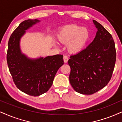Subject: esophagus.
<instances>
[{"label": "esophagus", "mask_w": 122, "mask_h": 122, "mask_svg": "<svg viewBox=\"0 0 122 122\" xmlns=\"http://www.w3.org/2000/svg\"><path fill=\"white\" fill-rule=\"evenodd\" d=\"M63 60H64V63H67L68 61V58L67 55H64L63 56Z\"/></svg>", "instance_id": "34e87169"}]
</instances>
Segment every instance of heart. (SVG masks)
I'll use <instances>...</instances> for the list:
<instances>
[{"label": "heart", "mask_w": 122, "mask_h": 122, "mask_svg": "<svg viewBox=\"0 0 122 122\" xmlns=\"http://www.w3.org/2000/svg\"><path fill=\"white\" fill-rule=\"evenodd\" d=\"M90 37V33L86 28L77 25H69L63 28L58 34V39L62 43L68 44V50L78 52L84 49Z\"/></svg>", "instance_id": "heart-1"}]
</instances>
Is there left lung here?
Here are the masks:
<instances>
[{"label":"left lung","mask_w":122,"mask_h":122,"mask_svg":"<svg viewBox=\"0 0 122 122\" xmlns=\"http://www.w3.org/2000/svg\"><path fill=\"white\" fill-rule=\"evenodd\" d=\"M96 37L91 44L78 53L71 55L70 82L77 93L90 95L107 85L116 61V50L112 34L97 21Z\"/></svg>","instance_id":"obj_1"}]
</instances>
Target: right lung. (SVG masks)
Returning a JSON list of instances; mask_svg holds the SVG:
<instances>
[{
    "label": "right lung",
    "mask_w": 122,
    "mask_h": 122,
    "mask_svg": "<svg viewBox=\"0 0 122 122\" xmlns=\"http://www.w3.org/2000/svg\"><path fill=\"white\" fill-rule=\"evenodd\" d=\"M37 22L38 20H28L20 24L10 36L7 53L9 71L16 87L34 97L49 91L55 74L64 64L61 54L32 60L21 54L20 40L25 30Z\"/></svg>",
    "instance_id": "right-lung-1"
}]
</instances>
